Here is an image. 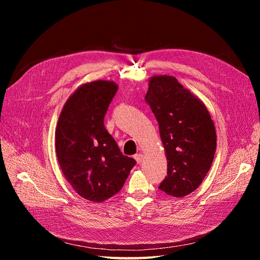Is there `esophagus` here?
<instances>
[{
	"mask_svg": "<svg viewBox=\"0 0 260 260\" xmlns=\"http://www.w3.org/2000/svg\"><path fill=\"white\" fill-rule=\"evenodd\" d=\"M135 159L137 160V162L138 164H141V162H142V160H143V155L142 154H136L135 155Z\"/></svg>",
	"mask_w": 260,
	"mask_h": 260,
	"instance_id": "esophagus-1",
	"label": "esophagus"
}]
</instances>
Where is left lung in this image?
<instances>
[{
  "label": "left lung",
  "mask_w": 260,
  "mask_h": 260,
  "mask_svg": "<svg viewBox=\"0 0 260 260\" xmlns=\"http://www.w3.org/2000/svg\"><path fill=\"white\" fill-rule=\"evenodd\" d=\"M145 100L159 125L167 176L159 188L174 198L194 192L209 171L217 145L206 105L168 75L148 80Z\"/></svg>",
  "instance_id": "1"
}]
</instances>
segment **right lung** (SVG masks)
<instances>
[{
  "label": "right lung",
  "mask_w": 260,
  "mask_h": 260,
  "mask_svg": "<svg viewBox=\"0 0 260 260\" xmlns=\"http://www.w3.org/2000/svg\"><path fill=\"white\" fill-rule=\"evenodd\" d=\"M118 90L114 81L81 84L68 98L55 130L60 169L81 198L102 203L121 190L136 160L122 155L104 127L107 108Z\"/></svg>",
  "instance_id": "right-lung-1"
}]
</instances>
